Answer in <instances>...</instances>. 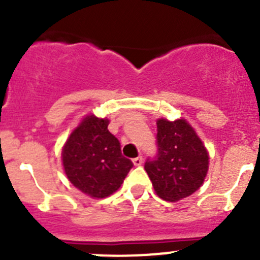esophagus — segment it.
<instances>
[{
	"label": "esophagus",
	"mask_w": 260,
	"mask_h": 260,
	"mask_svg": "<svg viewBox=\"0 0 260 260\" xmlns=\"http://www.w3.org/2000/svg\"><path fill=\"white\" fill-rule=\"evenodd\" d=\"M142 162H143L142 156H138V157H136V158H133V164H135V166H141V165H142Z\"/></svg>",
	"instance_id": "34e87169"
}]
</instances>
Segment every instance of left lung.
<instances>
[{"label": "left lung", "mask_w": 260, "mask_h": 260, "mask_svg": "<svg viewBox=\"0 0 260 260\" xmlns=\"http://www.w3.org/2000/svg\"><path fill=\"white\" fill-rule=\"evenodd\" d=\"M157 154L145 170L154 191L166 201H179L199 190L209 169V153L185 119L157 120Z\"/></svg>", "instance_id": "8db88e82"}]
</instances>
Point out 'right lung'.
Returning <instances> with one entry per match:
<instances>
[{"mask_svg": "<svg viewBox=\"0 0 260 260\" xmlns=\"http://www.w3.org/2000/svg\"><path fill=\"white\" fill-rule=\"evenodd\" d=\"M109 120L86 115L62 148V166L70 182L81 192L103 199L115 192L129 170L131 159L108 131Z\"/></svg>", "mask_w": 260, "mask_h": 260, "instance_id": "add662e5", "label": "right lung"}]
</instances>
